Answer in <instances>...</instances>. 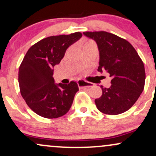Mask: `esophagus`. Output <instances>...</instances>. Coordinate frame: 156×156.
<instances>
[{"label": "esophagus", "mask_w": 156, "mask_h": 156, "mask_svg": "<svg viewBox=\"0 0 156 156\" xmlns=\"http://www.w3.org/2000/svg\"><path fill=\"white\" fill-rule=\"evenodd\" d=\"M78 85L80 88H89V87H93L94 84L92 83H90V82L86 81V80H79L78 81Z\"/></svg>", "instance_id": "1"}]
</instances>
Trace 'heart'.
Masks as SVG:
<instances>
[{"label":"heart","instance_id":"obj_1","mask_svg":"<svg viewBox=\"0 0 156 156\" xmlns=\"http://www.w3.org/2000/svg\"><path fill=\"white\" fill-rule=\"evenodd\" d=\"M92 42H91V41H88V42H86V44H89V43H92Z\"/></svg>","mask_w":156,"mask_h":156}]
</instances>
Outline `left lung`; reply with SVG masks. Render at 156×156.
Returning a JSON list of instances; mask_svg holds the SVG:
<instances>
[{"mask_svg": "<svg viewBox=\"0 0 156 156\" xmlns=\"http://www.w3.org/2000/svg\"><path fill=\"white\" fill-rule=\"evenodd\" d=\"M83 34L98 44V70H105L112 78L109 88L101 86L102 95L94 101L97 108L109 115L126 112L144 89L146 76L142 60L129 42L117 35L106 31H85Z\"/></svg>", "mask_w": 156, "mask_h": 156, "instance_id": "8db88e82", "label": "left lung"}]
</instances>
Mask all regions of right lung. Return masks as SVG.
<instances>
[{"label":"right lung","mask_w":156,"mask_h":156,"mask_svg":"<svg viewBox=\"0 0 156 156\" xmlns=\"http://www.w3.org/2000/svg\"><path fill=\"white\" fill-rule=\"evenodd\" d=\"M81 37L80 32L48 37L32 45L23 58L18 73L21 95L41 117L53 119L69 112L78 84H55L53 67L60 63L68 47Z\"/></svg>","instance_id":"1"}]
</instances>
